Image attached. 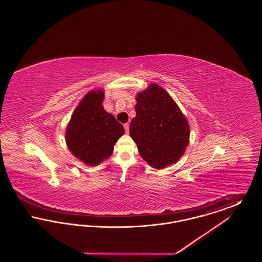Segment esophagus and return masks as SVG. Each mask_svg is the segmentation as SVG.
<instances>
[{
  "label": "esophagus",
  "mask_w": 262,
  "mask_h": 262,
  "mask_svg": "<svg viewBox=\"0 0 262 262\" xmlns=\"http://www.w3.org/2000/svg\"><path fill=\"white\" fill-rule=\"evenodd\" d=\"M124 127H125V133H126V134H128V130H129V125H128V124H125V125H124Z\"/></svg>",
  "instance_id": "obj_1"
}]
</instances>
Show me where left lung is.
I'll use <instances>...</instances> for the list:
<instances>
[{
    "label": "left lung",
    "mask_w": 262,
    "mask_h": 262,
    "mask_svg": "<svg viewBox=\"0 0 262 262\" xmlns=\"http://www.w3.org/2000/svg\"><path fill=\"white\" fill-rule=\"evenodd\" d=\"M137 117L129 135L150 166L163 169L176 163L188 144L189 126L171 96L157 84L137 94Z\"/></svg>",
    "instance_id": "1"
}]
</instances>
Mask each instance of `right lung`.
Wrapping results in <instances>:
<instances>
[{"instance_id": "add662e5", "label": "right lung", "mask_w": 262, "mask_h": 262, "mask_svg": "<svg viewBox=\"0 0 262 262\" xmlns=\"http://www.w3.org/2000/svg\"><path fill=\"white\" fill-rule=\"evenodd\" d=\"M103 91H90L72 116L67 127L69 149L81 161L95 166L111 156L114 144L125 128L102 106Z\"/></svg>"}]
</instances>
